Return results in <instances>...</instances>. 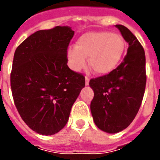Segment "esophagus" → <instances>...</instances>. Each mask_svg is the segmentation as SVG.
Masks as SVG:
<instances>
[{"label": "esophagus", "mask_w": 160, "mask_h": 160, "mask_svg": "<svg viewBox=\"0 0 160 160\" xmlns=\"http://www.w3.org/2000/svg\"><path fill=\"white\" fill-rule=\"evenodd\" d=\"M89 80H90V79H89V77L88 76H86V85H89Z\"/></svg>", "instance_id": "esophagus-1"}]
</instances>
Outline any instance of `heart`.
Listing matches in <instances>:
<instances>
[{
	"mask_svg": "<svg viewBox=\"0 0 160 160\" xmlns=\"http://www.w3.org/2000/svg\"><path fill=\"white\" fill-rule=\"evenodd\" d=\"M125 50L122 37L110 32H90L83 34L75 43V48L68 50L67 56L71 68L80 71L86 66L89 57V67L98 75L108 74L119 65Z\"/></svg>",
	"mask_w": 160,
	"mask_h": 160,
	"instance_id": "obj_1",
	"label": "heart"
}]
</instances>
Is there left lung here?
Here are the masks:
<instances>
[{"mask_svg":"<svg viewBox=\"0 0 160 160\" xmlns=\"http://www.w3.org/2000/svg\"><path fill=\"white\" fill-rule=\"evenodd\" d=\"M116 27L128 42L127 55L112 72L89 82L94 92L91 102L94 122L110 134L123 130L133 122L141 107L147 82L143 47L126 26Z\"/></svg>","mask_w":160,"mask_h":160,"instance_id":"8db88e82","label":"left lung"}]
</instances>
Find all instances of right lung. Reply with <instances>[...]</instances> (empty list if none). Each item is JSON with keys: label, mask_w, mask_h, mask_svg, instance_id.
<instances>
[{"label": "right lung", "mask_w": 160, "mask_h": 160, "mask_svg": "<svg viewBox=\"0 0 160 160\" xmlns=\"http://www.w3.org/2000/svg\"><path fill=\"white\" fill-rule=\"evenodd\" d=\"M73 34L68 26L40 30L14 53L10 74L13 102L26 125L42 135L62 129L85 87L83 74L67 65Z\"/></svg>", "instance_id": "1"}]
</instances>
